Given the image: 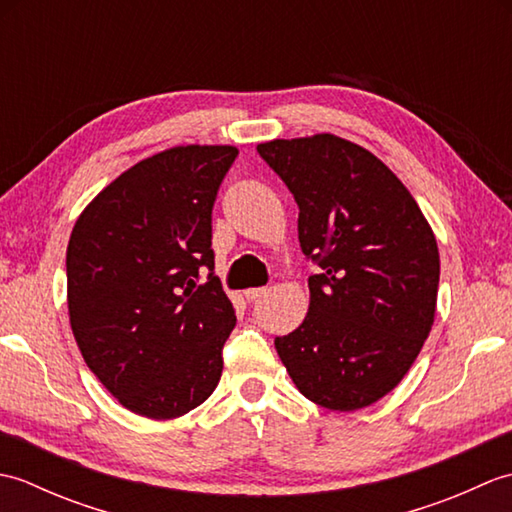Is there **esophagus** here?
<instances>
[{"label": "esophagus", "instance_id": "obj_1", "mask_svg": "<svg viewBox=\"0 0 512 512\" xmlns=\"http://www.w3.org/2000/svg\"><path fill=\"white\" fill-rule=\"evenodd\" d=\"M266 292H268V288H248V290H244V297H246V301H255L259 297H264Z\"/></svg>", "mask_w": 512, "mask_h": 512}]
</instances>
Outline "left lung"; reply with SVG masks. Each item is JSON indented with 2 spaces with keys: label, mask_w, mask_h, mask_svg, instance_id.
Returning a JSON list of instances; mask_svg holds the SVG:
<instances>
[{
  "label": "left lung",
  "mask_w": 512,
  "mask_h": 512,
  "mask_svg": "<svg viewBox=\"0 0 512 512\" xmlns=\"http://www.w3.org/2000/svg\"><path fill=\"white\" fill-rule=\"evenodd\" d=\"M299 204V244L317 259L303 323L275 339L303 396L332 411L374 405L416 361L436 319L433 228L383 160L334 134L257 145Z\"/></svg>",
  "instance_id": "left-lung-1"
}]
</instances>
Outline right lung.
<instances>
[{
  "mask_svg": "<svg viewBox=\"0 0 512 512\" xmlns=\"http://www.w3.org/2000/svg\"><path fill=\"white\" fill-rule=\"evenodd\" d=\"M237 147L136 162L76 217L65 268L83 361L129 411L173 420L213 394L235 312L213 273L211 211Z\"/></svg>",
  "mask_w": 512,
  "mask_h": 512,
  "instance_id": "1",
  "label": "right lung"
}]
</instances>
